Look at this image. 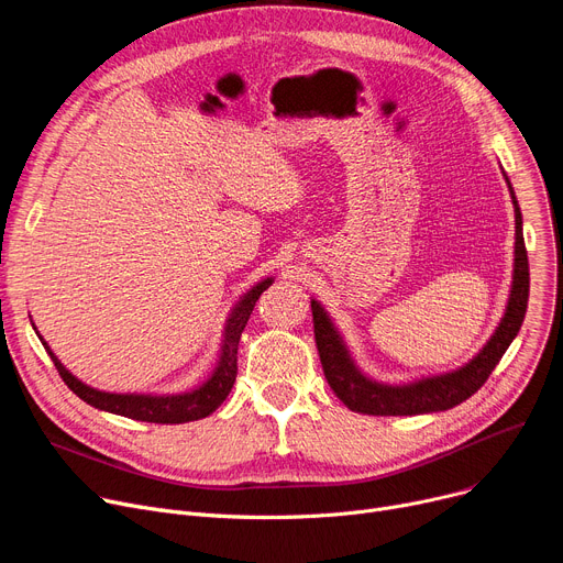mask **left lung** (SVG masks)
Segmentation results:
<instances>
[{
	"mask_svg": "<svg viewBox=\"0 0 563 563\" xmlns=\"http://www.w3.org/2000/svg\"><path fill=\"white\" fill-rule=\"evenodd\" d=\"M509 187V196L514 202L516 214V242H514V274H511V289L501 314L499 323L495 327L493 335L486 344L456 369L429 374L412 380L401 383H386L372 378L361 369V365L353 358V353L335 327L329 310L321 306V301L310 299L312 303V319H314V340L317 351L321 358L323 374H327L329 386L342 399V404L365 416H424V412L450 410L475 395L499 358L505 356L509 344L516 340L522 319L527 312L529 299V264L525 251V236H522V214L511 187L509 175L501 170Z\"/></svg>",
	"mask_w": 563,
	"mask_h": 563,
	"instance_id": "8db88e82",
	"label": "left lung"
}]
</instances>
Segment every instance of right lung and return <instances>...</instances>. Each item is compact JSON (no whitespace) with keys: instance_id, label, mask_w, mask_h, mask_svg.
Listing matches in <instances>:
<instances>
[{"instance_id":"1","label":"right lung","mask_w":563,"mask_h":563,"mask_svg":"<svg viewBox=\"0 0 563 563\" xmlns=\"http://www.w3.org/2000/svg\"><path fill=\"white\" fill-rule=\"evenodd\" d=\"M274 283V276H266L257 280L251 289H246L240 301H236L223 323L221 331V346H219V358L212 369V374L207 376L200 386L185 390V393H107L100 388L88 386L81 378H77L62 361L54 356V351L49 344L43 340L38 329L32 327L43 342L45 351L49 353V358L54 361V367L62 374L66 380V386L86 404H91L98 410L113 412V416H123L130 420L139 422H155V424H183V422H194L202 420L225 401L230 395L234 378H236V346H240L242 331L246 327V321L255 308V301L260 299V294Z\"/></svg>"}]
</instances>
